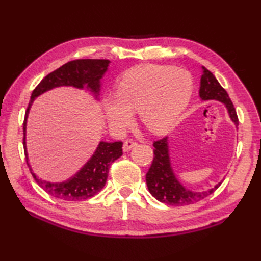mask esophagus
Returning <instances> with one entry per match:
<instances>
[{"instance_id": "1", "label": "esophagus", "mask_w": 261, "mask_h": 261, "mask_svg": "<svg viewBox=\"0 0 261 261\" xmlns=\"http://www.w3.org/2000/svg\"><path fill=\"white\" fill-rule=\"evenodd\" d=\"M136 145H137L136 142L132 141V140H127V141H125L124 145H123V150H124V152H128V150H130L133 147H135Z\"/></svg>"}]
</instances>
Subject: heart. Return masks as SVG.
Here are the masks:
<instances>
[{"instance_id":"heart-1","label":"heart","mask_w":261,"mask_h":261,"mask_svg":"<svg viewBox=\"0 0 261 261\" xmlns=\"http://www.w3.org/2000/svg\"><path fill=\"white\" fill-rule=\"evenodd\" d=\"M193 94V80L183 69L143 65L121 76L116 94L103 98V111L115 130L128 127L137 111L140 120L156 135L165 134L177 123Z\"/></svg>"}]
</instances>
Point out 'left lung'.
Returning a JSON list of instances; mask_svg holds the SVG:
<instances>
[{"mask_svg":"<svg viewBox=\"0 0 261 261\" xmlns=\"http://www.w3.org/2000/svg\"><path fill=\"white\" fill-rule=\"evenodd\" d=\"M200 98L202 100H217L223 103L230 119L233 121L236 127L239 125L238 116L227 91L219 84L213 73L204 67H202ZM154 147V159L146 173V184L149 193L162 203L175 206L194 204L213 193L221 184V182H219L213 188L205 191H192L187 189L178 181L173 170L170 158L169 137L166 136L155 142Z\"/></svg>","mask_w":261,"mask_h":261,"instance_id":"left-lung-1","label":"left lung"}]
</instances>
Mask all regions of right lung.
<instances>
[{
  "label": "right lung",
  "mask_w": 261,
  "mask_h": 261,
  "mask_svg": "<svg viewBox=\"0 0 261 261\" xmlns=\"http://www.w3.org/2000/svg\"><path fill=\"white\" fill-rule=\"evenodd\" d=\"M111 61L106 59H78L58 68L54 72L44 77L37 88L33 90L31 100L27 109L24 123H23V146L27 159V164L40 188L54 198L59 200L73 202L83 201L96 195L105 187L109 166L114 161L123 155V143L121 142H99L91 158L76 174L62 182H50L47 179L39 178L32 171L29 163L27 150V124L29 113L32 103L37 97L49 90L59 87H73L77 89H87L90 91L97 100H99L101 79L108 70Z\"/></svg>",
  "instance_id": "1"
}]
</instances>
